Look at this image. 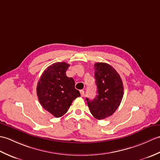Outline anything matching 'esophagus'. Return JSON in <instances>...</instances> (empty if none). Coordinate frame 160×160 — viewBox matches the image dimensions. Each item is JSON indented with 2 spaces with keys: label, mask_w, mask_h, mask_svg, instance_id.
I'll return each instance as SVG.
<instances>
[{
  "label": "esophagus",
  "mask_w": 160,
  "mask_h": 160,
  "mask_svg": "<svg viewBox=\"0 0 160 160\" xmlns=\"http://www.w3.org/2000/svg\"><path fill=\"white\" fill-rule=\"evenodd\" d=\"M80 92L81 96H82V97L84 96V91L83 90H80Z\"/></svg>",
  "instance_id": "34e87169"
}]
</instances>
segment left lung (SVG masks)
<instances>
[{"instance_id":"1","label":"left lung","mask_w":160,"mask_h":160,"mask_svg":"<svg viewBox=\"0 0 160 160\" xmlns=\"http://www.w3.org/2000/svg\"><path fill=\"white\" fill-rule=\"evenodd\" d=\"M94 69L98 95L93 100H86L93 116L103 120L113 115L120 106L124 86L120 75L108 64L97 62Z\"/></svg>"}]
</instances>
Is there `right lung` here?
<instances>
[{"mask_svg": "<svg viewBox=\"0 0 160 160\" xmlns=\"http://www.w3.org/2000/svg\"><path fill=\"white\" fill-rule=\"evenodd\" d=\"M69 66L64 62L53 63L44 71L37 84L40 104L56 118L65 114L72 102L80 96L79 91L75 89L74 80L66 75Z\"/></svg>", "mask_w": 160, "mask_h": 160, "instance_id": "right-lung-1", "label": "right lung"}]
</instances>
